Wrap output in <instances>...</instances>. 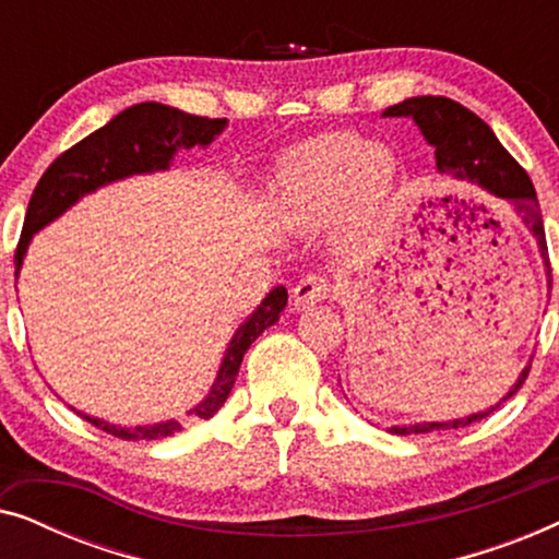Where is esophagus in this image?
Here are the masks:
<instances>
[{
	"mask_svg": "<svg viewBox=\"0 0 559 559\" xmlns=\"http://www.w3.org/2000/svg\"><path fill=\"white\" fill-rule=\"evenodd\" d=\"M328 295H331V282H328L325 277H320V274H308V277H302L293 289V300L297 308H302V310L323 302Z\"/></svg>",
	"mask_w": 559,
	"mask_h": 559,
	"instance_id": "34e87169",
	"label": "esophagus"
}]
</instances>
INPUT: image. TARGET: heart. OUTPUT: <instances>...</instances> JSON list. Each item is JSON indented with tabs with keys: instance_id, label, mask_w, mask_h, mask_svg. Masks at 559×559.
Here are the masks:
<instances>
[{
	"instance_id": "b5f03b06",
	"label": "heart",
	"mask_w": 559,
	"mask_h": 559,
	"mask_svg": "<svg viewBox=\"0 0 559 559\" xmlns=\"http://www.w3.org/2000/svg\"><path fill=\"white\" fill-rule=\"evenodd\" d=\"M396 157L356 132H335L302 144L277 175L282 218L293 228H320L341 211L348 234L364 231L386 203Z\"/></svg>"
}]
</instances>
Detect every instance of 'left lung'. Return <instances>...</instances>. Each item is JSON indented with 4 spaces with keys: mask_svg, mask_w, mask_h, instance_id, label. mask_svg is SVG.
I'll return each instance as SVG.
<instances>
[{
    "mask_svg": "<svg viewBox=\"0 0 559 559\" xmlns=\"http://www.w3.org/2000/svg\"><path fill=\"white\" fill-rule=\"evenodd\" d=\"M384 117H409L419 127V132L427 140V144L435 147V163H438V173L448 175L450 180L457 182H476L486 193H491L509 205L522 216V221L530 226L534 239H537L539 254L545 259L547 266V285L552 289V266L547 259V239H545V224H542L537 190H534L530 175L524 167L516 163L514 157L503 150V144L496 140L491 127L484 119L476 117L463 104L453 102L445 96H415L407 102L389 106ZM532 361L526 369L519 373L516 384L509 389L501 402H507L522 389L524 379L530 377ZM486 412H476V415L450 419V423H415V425H394V435H417V432H432V430H457L471 423H478L491 415L496 407Z\"/></svg>",
    "mask_w": 559,
    "mask_h": 559,
    "instance_id": "obj_1",
    "label": "left lung"
}]
</instances>
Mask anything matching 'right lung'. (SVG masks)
Segmentation results:
<instances>
[{"label": "right lung", "instance_id": "add662e5", "mask_svg": "<svg viewBox=\"0 0 559 559\" xmlns=\"http://www.w3.org/2000/svg\"><path fill=\"white\" fill-rule=\"evenodd\" d=\"M224 129L226 119L195 117V114H186L157 102L129 106V109L117 114L109 124L96 129V132L88 134L86 140H81L79 144H73L71 150H66L63 155L43 173L33 198H29L25 226H22L17 251H14V266H17L14 274H20L22 259L27 254L33 236L40 231L43 226H48L50 221L63 216L73 203H79V198L94 193L96 188L109 186L114 180L129 178V175L167 170L175 152L190 150L195 147V144L198 147H209ZM285 305L287 289L280 285L264 297L262 305H259L247 320H243L239 331L234 333L231 343H228L226 356L224 361H221L218 377L213 381L209 396L188 412L190 417L209 419L224 407L228 394H231L234 381L239 377L243 354H247L251 343H254L266 328L277 323ZM79 415L83 419H88V423L98 427V430L109 432L114 438L121 440H157L170 438V435L182 430V425L175 423V419H167V423L157 425L121 427L104 423V419L98 417L83 415V412H79Z\"/></svg>", "mask_w": 559, "mask_h": 559}]
</instances>
